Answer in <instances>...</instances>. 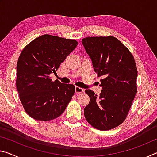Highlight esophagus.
Instances as JSON below:
<instances>
[{
	"label": "esophagus",
	"instance_id": "obj_1",
	"mask_svg": "<svg viewBox=\"0 0 157 157\" xmlns=\"http://www.w3.org/2000/svg\"><path fill=\"white\" fill-rule=\"evenodd\" d=\"M84 92V89L81 88V87L76 86L75 87V93L76 94H81V93Z\"/></svg>",
	"mask_w": 157,
	"mask_h": 157
}]
</instances>
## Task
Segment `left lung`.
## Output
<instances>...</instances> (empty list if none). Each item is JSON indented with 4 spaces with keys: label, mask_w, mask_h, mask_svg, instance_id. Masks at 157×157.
I'll use <instances>...</instances> for the list:
<instances>
[{
    "label": "left lung",
    "mask_w": 157,
    "mask_h": 157,
    "mask_svg": "<svg viewBox=\"0 0 157 157\" xmlns=\"http://www.w3.org/2000/svg\"><path fill=\"white\" fill-rule=\"evenodd\" d=\"M93 66L100 77L99 96L90 89L84 108L85 118L94 128L107 131L120 125L127 118L137 92V68L132 52L113 36L82 39Z\"/></svg>",
    "instance_id": "obj_1"
}]
</instances>
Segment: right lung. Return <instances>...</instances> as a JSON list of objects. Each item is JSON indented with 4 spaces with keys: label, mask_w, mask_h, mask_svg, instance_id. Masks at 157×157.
I'll use <instances>...</instances> for the list:
<instances>
[{
    "label": "right lung",
    "mask_w": 157,
    "mask_h": 157,
    "mask_svg": "<svg viewBox=\"0 0 157 157\" xmlns=\"http://www.w3.org/2000/svg\"><path fill=\"white\" fill-rule=\"evenodd\" d=\"M78 41L44 34L29 43L18 57L16 84L23 108L31 118L49 121L62 115L75 91L73 84L52 81L61 63Z\"/></svg>",
    "instance_id": "right-lung-1"
}]
</instances>
